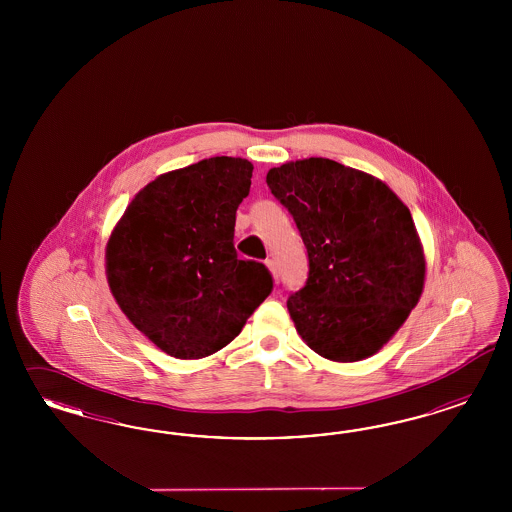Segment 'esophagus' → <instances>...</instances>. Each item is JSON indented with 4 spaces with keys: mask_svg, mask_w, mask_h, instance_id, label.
<instances>
[{
    "mask_svg": "<svg viewBox=\"0 0 512 512\" xmlns=\"http://www.w3.org/2000/svg\"><path fill=\"white\" fill-rule=\"evenodd\" d=\"M266 266L270 268V272H272V276H274V281L278 283L279 281V272H278V266H276V261H272V259H268L266 261Z\"/></svg>",
    "mask_w": 512,
    "mask_h": 512,
    "instance_id": "1",
    "label": "esophagus"
}]
</instances>
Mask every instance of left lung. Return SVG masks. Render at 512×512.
Returning a JSON list of instances; mask_svg holds the SVG:
<instances>
[{"label": "left lung", "instance_id": "8db88e82", "mask_svg": "<svg viewBox=\"0 0 512 512\" xmlns=\"http://www.w3.org/2000/svg\"><path fill=\"white\" fill-rule=\"evenodd\" d=\"M308 251V279L287 298L321 357H372L417 306L426 261L409 208L381 180L310 157L266 174Z\"/></svg>", "mask_w": 512, "mask_h": 512}]
</instances>
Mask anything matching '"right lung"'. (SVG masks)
Returning a JSON list of instances; mask_svg holds the SVG:
<instances>
[{
  "mask_svg": "<svg viewBox=\"0 0 512 512\" xmlns=\"http://www.w3.org/2000/svg\"><path fill=\"white\" fill-rule=\"evenodd\" d=\"M251 172L248 159L216 155L163 174L135 195L110 236L112 295L171 357L216 353L274 289L270 270L234 249Z\"/></svg>",
  "mask_w": 512,
  "mask_h": 512,
  "instance_id": "right-lung-1",
  "label": "right lung"
}]
</instances>
